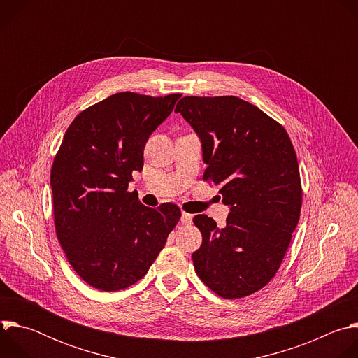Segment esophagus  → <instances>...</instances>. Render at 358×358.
Returning a JSON list of instances; mask_svg holds the SVG:
<instances>
[{
    "mask_svg": "<svg viewBox=\"0 0 358 358\" xmlns=\"http://www.w3.org/2000/svg\"><path fill=\"white\" fill-rule=\"evenodd\" d=\"M191 221H192V215H189V214H187V213H182V214H181V222H182L184 225L191 224Z\"/></svg>",
    "mask_w": 358,
    "mask_h": 358,
    "instance_id": "1",
    "label": "esophagus"
}]
</instances>
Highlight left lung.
Instances as JSON below:
<instances>
[{
	"label": "left lung",
	"mask_w": 358,
	"mask_h": 358,
	"mask_svg": "<svg viewBox=\"0 0 358 358\" xmlns=\"http://www.w3.org/2000/svg\"><path fill=\"white\" fill-rule=\"evenodd\" d=\"M202 144L203 181L220 185L227 227L195 215L198 278L224 299L249 296L276 275L301 208L293 144L282 124L236 96H185L176 108Z\"/></svg>",
	"instance_id": "left-lung-1"
}]
</instances>
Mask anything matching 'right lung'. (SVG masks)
I'll return each instance as SVG.
<instances>
[{"label":"right lung","mask_w":358,"mask_h":358,"mask_svg":"<svg viewBox=\"0 0 358 358\" xmlns=\"http://www.w3.org/2000/svg\"><path fill=\"white\" fill-rule=\"evenodd\" d=\"M180 97L116 93L80 112L64 136L50 170L57 236L75 272L99 290L140 280L180 221L176 203L148 208L127 191L150 134Z\"/></svg>","instance_id":"right-lung-1"}]
</instances>
